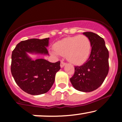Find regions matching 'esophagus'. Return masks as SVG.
Masks as SVG:
<instances>
[{"label": "esophagus", "mask_w": 122, "mask_h": 122, "mask_svg": "<svg viewBox=\"0 0 122 122\" xmlns=\"http://www.w3.org/2000/svg\"><path fill=\"white\" fill-rule=\"evenodd\" d=\"M66 64V63H65L64 62H63V61H61V68H63Z\"/></svg>", "instance_id": "esophagus-1"}]
</instances>
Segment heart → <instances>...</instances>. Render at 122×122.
<instances>
[{
  "mask_svg": "<svg viewBox=\"0 0 122 122\" xmlns=\"http://www.w3.org/2000/svg\"><path fill=\"white\" fill-rule=\"evenodd\" d=\"M91 42L87 36L80 35L64 38L54 45L55 51L50 53L54 56H66L69 62L75 65L84 63L89 57L91 52Z\"/></svg>",
  "mask_w": 122,
  "mask_h": 122,
  "instance_id": "1",
  "label": "heart"
}]
</instances>
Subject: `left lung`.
<instances>
[{"label":"left lung","instance_id":"left-lung-1","mask_svg":"<svg viewBox=\"0 0 122 122\" xmlns=\"http://www.w3.org/2000/svg\"><path fill=\"white\" fill-rule=\"evenodd\" d=\"M91 42V51L87 61L75 67V74L70 81L78 91L89 92L99 88L109 72V51L102 37L91 32H83Z\"/></svg>","mask_w":122,"mask_h":122}]
</instances>
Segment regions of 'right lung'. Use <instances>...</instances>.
<instances>
[{
    "label": "right lung",
    "instance_id": "obj_1",
    "mask_svg": "<svg viewBox=\"0 0 122 122\" xmlns=\"http://www.w3.org/2000/svg\"><path fill=\"white\" fill-rule=\"evenodd\" d=\"M49 38L22 41L12 51L11 73L15 82L28 94L38 95L48 92L53 86L60 61L51 63L40 58L34 61L28 54L49 55Z\"/></svg>",
    "mask_w": 122,
    "mask_h": 122
}]
</instances>
